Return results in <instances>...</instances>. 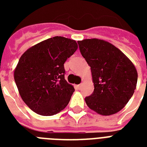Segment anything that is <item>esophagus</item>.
<instances>
[{
    "instance_id": "1",
    "label": "esophagus",
    "mask_w": 147,
    "mask_h": 147,
    "mask_svg": "<svg viewBox=\"0 0 147 147\" xmlns=\"http://www.w3.org/2000/svg\"><path fill=\"white\" fill-rule=\"evenodd\" d=\"M82 86H83L82 84H79V85H76V88H77L78 90H80L81 88H82Z\"/></svg>"
}]
</instances>
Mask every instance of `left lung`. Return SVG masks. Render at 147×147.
I'll return each instance as SVG.
<instances>
[{
  "label": "left lung",
  "instance_id": "left-lung-1",
  "mask_svg": "<svg viewBox=\"0 0 147 147\" xmlns=\"http://www.w3.org/2000/svg\"><path fill=\"white\" fill-rule=\"evenodd\" d=\"M91 67L94 92L85 98L90 109L108 116L123 109L134 93L137 71L133 62L110 42L98 39L78 41Z\"/></svg>",
  "mask_w": 147,
  "mask_h": 147
}]
</instances>
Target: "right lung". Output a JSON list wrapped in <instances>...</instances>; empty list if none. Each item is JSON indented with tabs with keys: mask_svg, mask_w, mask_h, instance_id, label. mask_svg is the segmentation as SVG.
I'll use <instances>...</instances> for the list:
<instances>
[{
	"mask_svg": "<svg viewBox=\"0 0 147 147\" xmlns=\"http://www.w3.org/2000/svg\"><path fill=\"white\" fill-rule=\"evenodd\" d=\"M77 49L76 40L54 36L30 47L20 58L14 80L33 111L52 116L68 105L75 88L65 79L64 63Z\"/></svg>",
	"mask_w": 147,
	"mask_h": 147,
	"instance_id": "1",
	"label": "right lung"
}]
</instances>
